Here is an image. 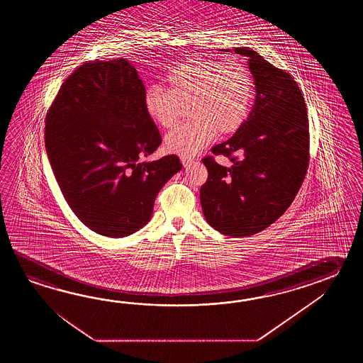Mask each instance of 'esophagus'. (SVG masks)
I'll return each mask as SVG.
<instances>
[{
  "label": "esophagus",
  "instance_id": "esophagus-1",
  "mask_svg": "<svg viewBox=\"0 0 363 363\" xmlns=\"http://www.w3.org/2000/svg\"><path fill=\"white\" fill-rule=\"evenodd\" d=\"M180 161H182V163H183V166H184V167H188V166H191V164H192L193 162L191 158H184V157H183V158L180 160Z\"/></svg>",
  "mask_w": 363,
  "mask_h": 363
}]
</instances>
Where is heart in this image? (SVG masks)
<instances>
[{
  "label": "heart",
  "instance_id": "b5f03b06",
  "mask_svg": "<svg viewBox=\"0 0 363 363\" xmlns=\"http://www.w3.org/2000/svg\"><path fill=\"white\" fill-rule=\"evenodd\" d=\"M167 91L147 86L144 108L149 119L163 130L175 127L183 108L191 122L171 132L163 143L171 155L191 158L220 135H231L247 121L253 102L249 69L236 60L216 61L193 55L171 69Z\"/></svg>",
  "mask_w": 363,
  "mask_h": 363
}]
</instances>
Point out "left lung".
<instances>
[{
  "instance_id": "8db88e82",
  "label": "left lung",
  "mask_w": 363,
  "mask_h": 363,
  "mask_svg": "<svg viewBox=\"0 0 363 363\" xmlns=\"http://www.w3.org/2000/svg\"><path fill=\"white\" fill-rule=\"evenodd\" d=\"M247 58L255 101L231 139L211 149L231 166L202 160L208 171L200 200L208 223L225 236L263 231L286 213L301 188L308 166V119L294 77L250 48H235Z\"/></svg>"
}]
</instances>
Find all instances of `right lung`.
Returning a JSON list of instances; mask_svg holds the SVG:
<instances>
[{
  "instance_id": "right-lung-1",
  "label": "right lung",
  "mask_w": 363,
  "mask_h": 363,
  "mask_svg": "<svg viewBox=\"0 0 363 363\" xmlns=\"http://www.w3.org/2000/svg\"><path fill=\"white\" fill-rule=\"evenodd\" d=\"M145 86L124 58L77 67L47 113L48 158L69 208L92 231L124 238L143 228L155 197L183 164L153 162L162 139L144 108Z\"/></svg>"
}]
</instances>
